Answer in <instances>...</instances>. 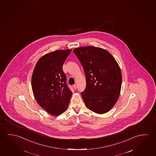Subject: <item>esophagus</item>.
I'll return each mask as SVG.
<instances>
[{
  "instance_id": "1",
  "label": "esophagus",
  "mask_w": 156,
  "mask_h": 156,
  "mask_svg": "<svg viewBox=\"0 0 156 156\" xmlns=\"http://www.w3.org/2000/svg\"><path fill=\"white\" fill-rule=\"evenodd\" d=\"M73 88H74V90H76L77 89V85L75 84V85H73Z\"/></svg>"
}]
</instances>
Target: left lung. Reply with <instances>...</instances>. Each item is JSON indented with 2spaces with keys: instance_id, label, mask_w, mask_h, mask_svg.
I'll return each mask as SVG.
<instances>
[{
  "instance_id": "8db88e82",
  "label": "left lung",
  "mask_w": 156,
  "mask_h": 156,
  "mask_svg": "<svg viewBox=\"0 0 156 156\" xmlns=\"http://www.w3.org/2000/svg\"><path fill=\"white\" fill-rule=\"evenodd\" d=\"M84 69L87 87L82 97L89 110L98 114L108 112L120 95L122 76L119 66L103 48L86 46L74 48Z\"/></svg>"
}]
</instances>
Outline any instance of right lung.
Wrapping results in <instances>:
<instances>
[{
    "label": "right lung",
    "instance_id": "right-lung-1",
    "mask_svg": "<svg viewBox=\"0 0 156 156\" xmlns=\"http://www.w3.org/2000/svg\"><path fill=\"white\" fill-rule=\"evenodd\" d=\"M71 52V49L59 50L46 54L37 62L32 73V88L37 102L55 116L67 109L72 96L62 70Z\"/></svg>",
    "mask_w": 156,
    "mask_h": 156
}]
</instances>
